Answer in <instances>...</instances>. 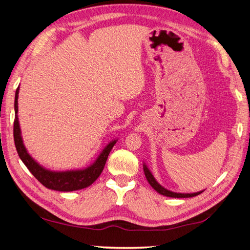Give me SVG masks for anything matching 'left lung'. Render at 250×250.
Here are the masks:
<instances>
[{"label": "left lung", "instance_id": "left-lung-1", "mask_svg": "<svg viewBox=\"0 0 250 250\" xmlns=\"http://www.w3.org/2000/svg\"><path fill=\"white\" fill-rule=\"evenodd\" d=\"M144 171H145V176H146L149 184L151 185V187L156 191H158V193H160L161 195H164V196H167V197H172V198H189V197H194V196H197V195H199V194L202 193V191H198V193H193V194L173 193V191H170V190L164 188L163 187H161V185L155 181V179L152 176V173L150 172V170L148 169L146 165H144Z\"/></svg>", "mask_w": 250, "mask_h": 250}]
</instances>
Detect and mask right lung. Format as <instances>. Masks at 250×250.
<instances>
[{"label":"right lung","instance_id":"1","mask_svg":"<svg viewBox=\"0 0 250 250\" xmlns=\"http://www.w3.org/2000/svg\"><path fill=\"white\" fill-rule=\"evenodd\" d=\"M18 94L19 87L16 90L15 97V121H14V139L17 152H18L20 159L23 163L25 164L27 169L32 172V175L36 178L38 181L42 183L43 187L50 189L59 190V191H72L77 189H82L89 187L94 183L96 180L101 175L106 163L108 154L113 149L116 141L109 143L107 146L104 148L101 154L94 164L86 168L84 170H74V171H65V172H55L44 169L43 167L38 165L35 162L30 154L27 153L24 145L22 143L20 126L18 123Z\"/></svg>","mask_w":250,"mask_h":250}]
</instances>
